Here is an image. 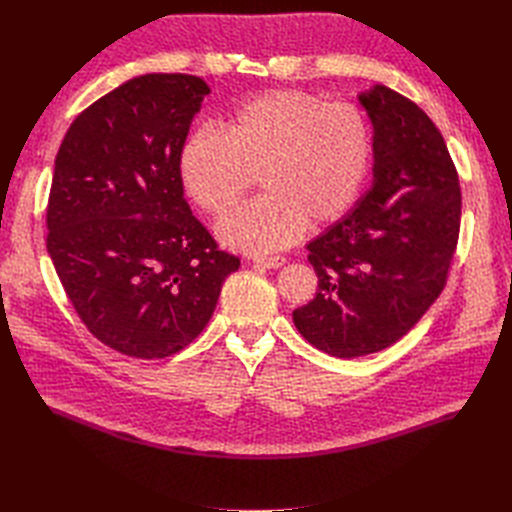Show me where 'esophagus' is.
<instances>
[{
	"instance_id": "34e87169",
	"label": "esophagus",
	"mask_w": 512,
	"mask_h": 512,
	"mask_svg": "<svg viewBox=\"0 0 512 512\" xmlns=\"http://www.w3.org/2000/svg\"><path fill=\"white\" fill-rule=\"evenodd\" d=\"M254 262L265 269H280L286 265V258L284 256H256Z\"/></svg>"
}]
</instances>
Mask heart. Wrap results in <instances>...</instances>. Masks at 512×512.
<instances>
[{
    "label": "heart",
    "mask_w": 512,
    "mask_h": 512,
    "mask_svg": "<svg viewBox=\"0 0 512 512\" xmlns=\"http://www.w3.org/2000/svg\"><path fill=\"white\" fill-rule=\"evenodd\" d=\"M374 156L367 115L350 102L324 104L299 89L267 91L237 106L222 134L198 128L179 149L185 192L222 218L260 179L267 194L218 226L243 252H273L303 237L309 222L346 218L361 198Z\"/></svg>",
    "instance_id": "b5f03b06"
}]
</instances>
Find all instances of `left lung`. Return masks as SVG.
<instances>
[{
    "label": "left lung",
    "instance_id": "left-lung-1",
    "mask_svg": "<svg viewBox=\"0 0 512 512\" xmlns=\"http://www.w3.org/2000/svg\"><path fill=\"white\" fill-rule=\"evenodd\" d=\"M359 104L374 128L369 190L307 243L314 301L294 327L337 359L378 352L423 318L446 284L461 222V190L440 130L412 100L374 85Z\"/></svg>",
    "mask_w": 512,
    "mask_h": 512
}]
</instances>
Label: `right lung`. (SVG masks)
I'll return each mask as SVG.
<instances>
[{
    "label": "right lung",
    "mask_w": 512,
    "mask_h": 512,
    "mask_svg": "<svg viewBox=\"0 0 512 512\" xmlns=\"http://www.w3.org/2000/svg\"><path fill=\"white\" fill-rule=\"evenodd\" d=\"M209 85L134 76L72 121L55 158L46 250L85 327L134 359L183 350L239 258L183 198L179 149Z\"/></svg>",
    "instance_id": "add662e5"
}]
</instances>
